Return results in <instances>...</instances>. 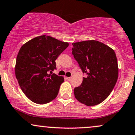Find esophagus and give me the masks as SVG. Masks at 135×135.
<instances>
[{"mask_svg": "<svg viewBox=\"0 0 135 135\" xmlns=\"http://www.w3.org/2000/svg\"><path fill=\"white\" fill-rule=\"evenodd\" d=\"M66 79H67V80H71V79H72V77H66Z\"/></svg>", "mask_w": 135, "mask_h": 135, "instance_id": "1", "label": "esophagus"}]
</instances>
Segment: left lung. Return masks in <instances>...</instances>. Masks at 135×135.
Instances as JSON below:
<instances>
[{
    "instance_id": "obj_1",
    "label": "left lung",
    "mask_w": 135,
    "mask_h": 135,
    "mask_svg": "<svg viewBox=\"0 0 135 135\" xmlns=\"http://www.w3.org/2000/svg\"><path fill=\"white\" fill-rule=\"evenodd\" d=\"M72 55L84 74L81 85L74 89L76 99L88 106L104 101L118 80V65L114 50L101 42L88 40L72 43Z\"/></svg>"
}]
</instances>
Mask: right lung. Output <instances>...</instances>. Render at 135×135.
I'll return each instance as SVG.
<instances>
[{
    "label": "right lung",
    "instance_id": "obj_1",
    "mask_svg": "<svg viewBox=\"0 0 135 135\" xmlns=\"http://www.w3.org/2000/svg\"><path fill=\"white\" fill-rule=\"evenodd\" d=\"M69 44L43 35L24 44L19 50L15 74L24 94L33 103H48L57 96L64 78L52 74L55 60Z\"/></svg>",
    "mask_w": 135,
    "mask_h": 135
}]
</instances>
